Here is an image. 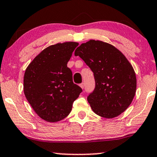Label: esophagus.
Instances as JSON below:
<instances>
[{"label": "esophagus", "instance_id": "34e87169", "mask_svg": "<svg viewBox=\"0 0 157 157\" xmlns=\"http://www.w3.org/2000/svg\"><path fill=\"white\" fill-rule=\"evenodd\" d=\"M79 86H80L81 89H84V86H85L84 83H80V85H79Z\"/></svg>", "mask_w": 157, "mask_h": 157}]
</instances>
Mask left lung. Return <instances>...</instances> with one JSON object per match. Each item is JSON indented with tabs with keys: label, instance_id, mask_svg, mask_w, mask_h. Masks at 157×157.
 <instances>
[{
	"label": "left lung",
	"instance_id": "1",
	"mask_svg": "<svg viewBox=\"0 0 157 157\" xmlns=\"http://www.w3.org/2000/svg\"><path fill=\"white\" fill-rule=\"evenodd\" d=\"M94 73L95 88L87 100L100 117L111 119L129 106L136 89V74L121 51L101 40H90L75 51Z\"/></svg>",
	"mask_w": 157,
	"mask_h": 157
}]
</instances>
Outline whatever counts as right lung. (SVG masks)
Listing matches in <instances>:
<instances>
[{
  "label": "right lung",
  "mask_w": 157,
  "mask_h": 157,
  "mask_svg": "<svg viewBox=\"0 0 157 157\" xmlns=\"http://www.w3.org/2000/svg\"><path fill=\"white\" fill-rule=\"evenodd\" d=\"M76 42L47 47L28 66L23 78V91L28 101L42 119L56 122L69 114L73 103L82 89L73 82L67 63Z\"/></svg>",
  "instance_id": "obj_1"
}]
</instances>
